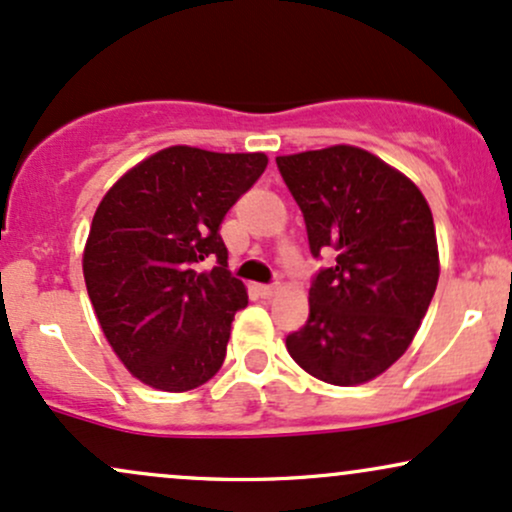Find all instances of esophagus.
Here are the masks:
<instances>
[{"label": "esophagus", "instance_id": "esophagus-1", "mask_svg": "<svg viewBox=\"0 0 512 512\" xmlns=\"http://www.w3.org/2000/svg\"><path fill=\"white\" fill-rule=\"evenodd\" d=\"M257 291H260L262 298H272V296H276V291H279V286H274V284H262V286H257Z\"/></svg>", "mask_w": 512, "mask_h": 512}]
</instances>
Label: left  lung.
<instances>
[{
    "label": "left lung",
    "instance_id": "obj_1",
    "mask_svg": "<svg viewBox=\"0 0 512 512\" xmlns=\"http://www.w3.org/2000/svg\"><path fill=\"white\" fill-rule=\"evenodd\" d=\"M276 166L303 211L310 252L334 255L286 349L322 383H370L409 349L436 293L431 207L407 175L358 146L276 156Z\"/></svg>",
    "mask_w": 512,
    "mask_h": 512
}]
</instances>
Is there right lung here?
<instances>
[{
    "mask_svg": "<svg viewBox=\"0 0 512 512\" xmlns=\"http://www.w3.org/2000/svg\"><path fill=\"white\" fill-rule=\"evenodd\" d=\"M269 158L168 146L105 192L84 245L101 330L139 383L187 392L214 378L248 289L228 272L219 226ZM207 256L220 267L197 273Z\"/></svg>",
    "mask_w": 512,
    "mask_h": 512,
    "instance_id": "obj_1",
    "label": "right lung"
}]
</instances>
